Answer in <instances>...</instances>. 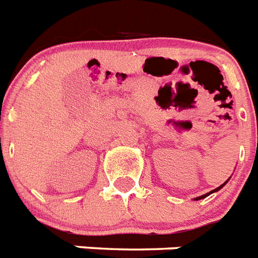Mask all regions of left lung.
<instances>
[{
    "label": "left lung",
    "instance_id": "8db88e82",
    "mask_svg": "<svg viewBox=\"0 0 258 258\" xmlns=\"http://www.w3.org/2000/svg\"><path fill=\"white\" fill-rule=\"evenodd\" d=\"M229 180H230V177H229V178H228V180L225 181V182H224V184H222V185H220V186H218V187H216V189H213V190H211V191H209V193H205V195L200 196V197H196V199H195V201H199V200H203V199H205V197H208V196H209V195H212V193H216V191H218V190H220V189H221V187H224V185H225L226 182H228V181H229Z\"/></svg>",
    "mask_w": 258,
    "mask_h": 258
}]
</instances>
